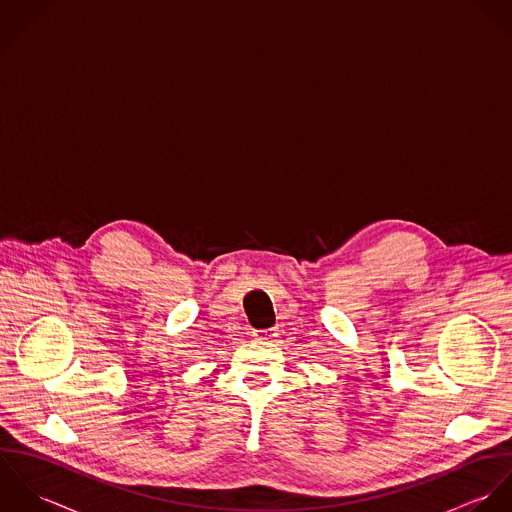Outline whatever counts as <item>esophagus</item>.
<instances>
[{
	"instance_id": "obj_1",
	"label": "esophagus",
	"mask_w": 512,
	"mask_h": 512,
	"mask_svg": "<svg viewBox=\"0 0 512 512\" xmlns=\"http://www.w3.org/2000/svg\"><path fill=\"white\" fill-rule=\"evenodd\" d=\"M277 336L275 328H267V330H255V338L259 340H273Z\"/></svg>"
}]
</instances>
